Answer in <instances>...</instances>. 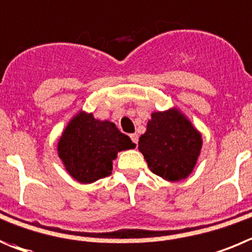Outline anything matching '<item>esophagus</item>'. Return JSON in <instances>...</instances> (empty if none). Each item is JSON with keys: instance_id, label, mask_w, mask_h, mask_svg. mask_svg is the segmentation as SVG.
I'll return each mask as SVG.
<instances>
[{"instance_id": "1", "label": "esophagus", "mask_w": 252, "mask_h": 252, "mask_svg": "<svg viewBox=\"0 0 252 252\" xmlns=\"http://www.w3.org/2000/svg\"><path fill=\"white\" fill-rule=\"evenodd\" d=\"M130 137H131V140H132V142L137 145V142H138V135H136V133H132V135H130Z\"/></svg>"}]
</instances>
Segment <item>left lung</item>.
Masks as SVG:
<instances>
[{"instance_id": "obj_1", "label": "left lung", "mask_w": 252, "mask_h": 252, "mask_svg": "<svg viewBox=\"0 0 252 252\" xmlns=\"http://www.w3.org/2000/svg\"><path fill=\"white\" fill-rule=\"evenodd\" d=\"M202 145L199 131L173 107L151 115L138 150L152 173L168 182H178L193 172Z\"/></svg>"}]
</instances>
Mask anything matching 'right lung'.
Wrapping results in <instances>:
<instances>
[{"instance_id":"obj_1","label":"right lung","mask_w":252,"mask_h":252,"mask_svg":"<svg viewBox=\"0 0 252 252\" xmlns=\"http://www.w3.org/2000/svg\"><path fill=\"white\" fill-rule=\"evenodd\" d=\"M135 143L112 122L76 114L59 138L58 155L68 173L84 184L110 176L117 153L135 148Z\"/></svg>"}]
</instances>
